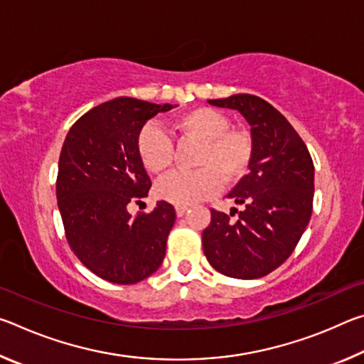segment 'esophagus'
Returning a JSON list of instances; mask_svg holds the SVG:
<instances>
[{
  "label": "esophagus",
  "instance_id": "obj_1",
  "mask_svg": "<svg viewBox=\"0 0 364 364\" xmlns=\"http://www.w3.org/2000/svg\"><path fill=\"white\" fill-rule=\"evenodd\" d=\"M186 210H188V205H175V212L178 217H183V215L186 213Z\"/></svg>",
  "mask_w": 364,
  "mask_h": 364
}]
</instances>
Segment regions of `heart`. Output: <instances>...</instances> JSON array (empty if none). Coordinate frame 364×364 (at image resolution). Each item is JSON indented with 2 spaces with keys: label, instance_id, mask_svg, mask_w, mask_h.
Returning <instances> with one entry per match:
<instances>
[{
  "label": "heart",
  "instance_id": "1",
  "mask_svg": "<svg viewBox=\"0 0 364 364\" xmlns=\"http://www.w3.org/2000/svg\"><path fill=\"white\" fill-rule=\"evenodd\" d=\"M170 132L199 141L191 171H175L156 186L160 199L189 205L217 194L225 184L247 175L254 159V141L244 128H231L228 117L210 107L186 110L171 122ZM138 156L152 175H164L173 164V141L157 125H146L136 139Z\"/></svg>",
  "mask_w": 364,
  "mask_h": 364
}]
</instances>
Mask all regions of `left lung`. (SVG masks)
<instances>
[{
  "mask_svg": "<svg viewBox=\"0 0 364 364\" xmlns=\"http://www.w3.org/2000/svg\"><path fill=\"white\" fill-rule=\"evenodd\" d=\"M212 106L239 110L249 122L254 159L250 171L230 197L245 208L237 220L210 208L202 232L208 263L236 279H257L284 263L310 221L315 167L304 139L279 110L254 95L210 100ZM237 213V208L231 210Z\"/></svg>",
  "mask_w": 364,
  "mask_h": 364,
  "instance_id": "8db88e82",
  "label": "left lung"
}]
</instances>
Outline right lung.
I'll return each mask as SVG.
<instances>
[{
  "instance_id": "1",
  "label": "right lung",
  "mask_w": 364,
  "mask_h": 364,
  "mask_svg": "<svg viewBox=\"0 0 364 364\" xmlns=\"http://www.w3.org/2000/svg\"><path fill=\"white\" fill-rule=\"evenodd\" d=\"M171 104L115 97L88 110L67 133L59 157L56 196L67 242L96 276L136 284L162 264L176 213L159 200L149 213H128L151 188L136 149L144 123Z\"/></svg>"
}]
</instances>
